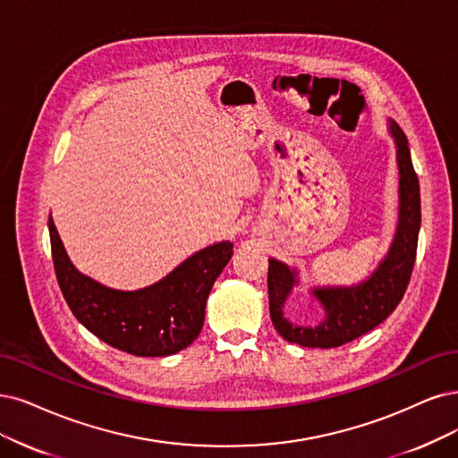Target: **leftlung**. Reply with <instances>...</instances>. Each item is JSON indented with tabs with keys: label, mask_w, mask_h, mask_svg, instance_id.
Masks as SVG:
<instances>
[{
	"label": "left lung",
	"mask_w": 458,
	"mask_h": 458,
	"mask_svg": "<svg viewBox=\"0 0 458 458\" xmlns=\"http://www.w3.org/2000/svg\"><path fill=\"white\" fill-rule=\"evenodd\" d=\"M391 131L398 147L400 167V223L394 243L377 272L368 281L351 289H315L313 294L325 306L327 318L317 327H293L283 317V303L294 284V274L283 262L269 260L267 296L269 317L276 330L286 342L301 347L332 349L357 340L374 330L391 315L400 303L417 257V240L420 228V194L419 179L413 169L408 138L396 123Z\"/></svg>",
	"instance_id": "8db88e82"
}]
</instances>
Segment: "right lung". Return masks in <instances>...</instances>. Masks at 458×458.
Segmentation results:
<instances>
[{"mask_svg":"<svg viewBox=\"0 0 458 458\" xmlns=\"http://www.w3.org/2000/svg\"><path fill=\"white\" fill-rule=\"evenodd\" d=\"M48 233L56 279L72 313L101 342L135 357H167L196 340L213 283L232 257L230 242L215 243L186 259L162 281L123 293L77 272L53 216H48Z\"/></svg>","mask_w":458,"mask_h":458,"instance_id":"1","label":"right lung"}]
</instances>
